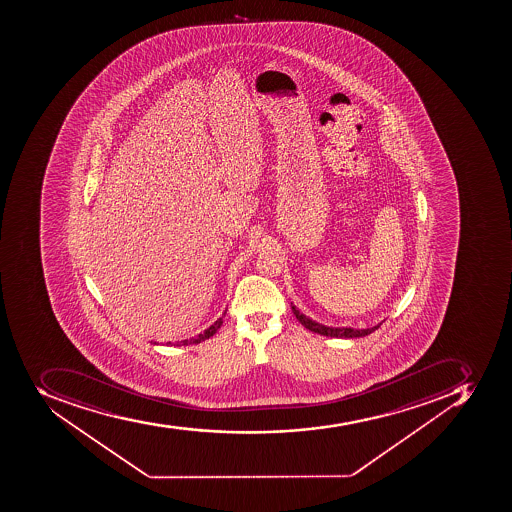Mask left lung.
Returning a JSON list of instances; mask_svg holds the SVG:
<instances>
[{
  "instance_id": "left-lung-1",
  "label": "left lung",
  "mask_w": 512,
  "mask_h": 512,
  "mask_svg": "<svg viewBox=\"0 0 512 512\" xmlns=\"http://www.w3.org/2000/svg\"><path fill=\"white\" fill-rule=\"evenodd\" d=\"M291 311L295 314L296 319L300 320L301 325H304L306 329L311 330V332L319 333V335H324V337H333V338H359L366 337L369 333L374 332V330L379 329V325H375L372 329H351V327H327V325L319 324L316 320L309 319V317L301 314L300 309L296 308L295 304L291 303Z\"/></svg>"
}]
</instances>
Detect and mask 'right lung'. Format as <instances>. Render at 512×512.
<instances>
[{
    "label": "right lung",
    "mask_w": 512,
    "mask_h": 512,
    "mask_svg": "<svg viewBox=\"0 0 512 512\" xmlns=\"http://www.w3.org/2000/svg\"><path fill=\"white\" fill-rule=\"evenodd\" d=\"M225 312L224 314H222V317L225 316ZM222 317H219V319H217L216 322H214V324L211 325V327H208V329L204 330V332L200 333V335H196V337L190 338V340L177 341V343H171V341H169L167 345H196V343H201V341L208 340V338H211L212 335H214V333L217 332V330L221 329L222 322H224V320H222Z\"/></svg>",
    "instance_id": "right-lung-1"
}]
</instances>
